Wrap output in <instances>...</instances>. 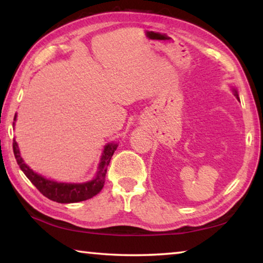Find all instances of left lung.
<instances>
[{
	"label": "left lung",
	"instance_id": "8db88e82",
	"mask_svg": "<svg viewBox=\"0 0 263 263\" xmlns=\"http://www.w3.org/2000/svg\"><path fill=\"white\" fill-rule=\"evenodd\" d=\"M234 95H235V96H237V99H238V100H239V96H238V92H237V90H235V89H234Z\"/></svg>",
	"mask_w": 263,
	"mask_h": 263
}]
</instances>
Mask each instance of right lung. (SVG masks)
Returning a JSON list of instances; mask_svg holds the SVG:
<instances>
[{
    "label": "right lung",
    "mask_w": 263,
    "mask_h": 263,
    "mask_svg": "<svg viewBox=\"0 0 263 263\" xmlns=\"http://www.w3.org/2000/svg\"><path fill=\"white\" fill-rule=\"evenodd\" d=\"M117 146V144H108L105 146L101 158L99 172L92 181L86 182V183H58L55 181L44 179L43 176L38 175L37 173H34L32 169L26 166L23 159L21 158L18 145H17L16 140L14 139L12 141V149H14L16 161L26 177L45 197L58 203L82 202L99 194L104 185L106 167H108L111 157L114 155Z\"/></svg>",
    "instance_id": "1"
}]
</instances>
